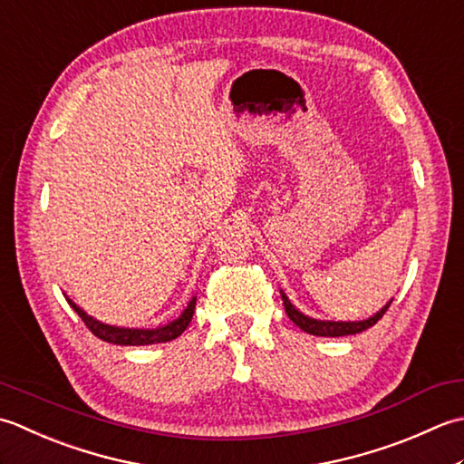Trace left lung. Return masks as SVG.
Listing matches in <instances>:
<instances>
[{"label": "left lung", "mask_w": 464, "mask_h": 464, "mask_svg": "<svg viewBox=\"0 0 464 464\" xmlns=\"http://www.w3.org/2000/svg\"><path fill=\"white\" fill-rule=\"evenodd\" d=\"M282 295V302H285V310L288 318L295 323L298 328L304 330V333L308 334H314V336H348V334H358L362 333V330L374 326L378 320L382 318V314L386 310H389L391 302L386 304L384 308H381L376 312L374 316L366 318V320H358V323H333V320H316V318H310L306 314H302L300 310H296V306H292V302L288 300V296L285 295V292L280 290Z\"/></svg>", "instance_id": "8db88e82"}]
</instances>
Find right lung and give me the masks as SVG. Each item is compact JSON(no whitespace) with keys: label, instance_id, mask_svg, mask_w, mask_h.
Here are the masks:
<instances>
[{"label":"right lung","instance_id":"obj_1","mask_svg":"<svg viewBox=\"0 0 464 464\" xmlns=\"http://www.w3.org/2000/svg\"><path fill=\"white\" fill-rule=\"evenodd\" d=\"M68 304L78 312V316L83 320L92 334H96L102 338L103 343H111V344H121V346H146V344H158V343H168V340H174L179 334L184 333L190 324V320L194 316V308H196V296L190 300V304L186 306V310L179 314L172 323H168L166 326H158V328H120V326H110L103 324L100 320L92 318L86 314L75 302L68 298Z\"/></svg>","mask_w":464,"mask_h":464}]
</instances>
